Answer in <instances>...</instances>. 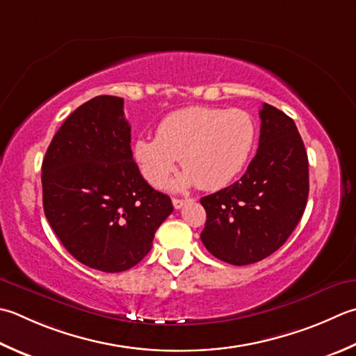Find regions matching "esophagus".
Returning <instances> with one entry per match:
<instances>
[{
    "mask_svg": "<svg viewBox=\"0 0 356 356\" xmlns=\"http://www.w3.org/2000/svg\"><path fill=\"white\" fill-rule=\"evenodd\" d=\"M185 202H186V199H177V197H174V199H172V207L176 208V210H179V208H182V207L185 205Z\"/></svg>",
    "mask_w": 356,
    "mask_h": 356,
    "instance_id": "obj_1",
    "label": "esophagus"
}]
</instances>
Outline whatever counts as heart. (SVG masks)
I'll return each mask as SVG.
<instances>
[{
	"label": "heart",
	"instance_id": "obj_1",
	"mask_svg": "<svg viewBox=\"0 0 356 356\" xmlns=\"http://www.w3.org/2000/svg\"><path fill=\"white\" fill-rule=\"evenodd\" d=\"M254 142L256 124L245 111L191 106L162 118L156 137H138L132 154L152 186H163L180 159L185 171L172 188L219 190L242 171Z\"/></svg>",
	"mask_w": 356,
	"mask_h": 356
}]
</instances>
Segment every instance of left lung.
I'll return each instance as SVG.
<instances>
[{
    "mask_svg": "<svg viewBox=\"0 0 356 356\" xmlns=\"http://www.w3.org/2000/svg\"><path fill=\"white\" fill-rule=\"evenodd\" d=\"M259 117V148L245 174L200 199L207 211L202 243L232 266H248L275 253L307 205L309 159L295 122L267 103Z\"/></svg>",
    "mask_w": 356,
    "mask_h": 356,
    "instance_id": "obj_1",
    "label": "left lung"
}]
</instances>
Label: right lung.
<instances>
[{
  "mask_svg": "<svg viewBox=\"0 0 356 356\" xmlns=\"http://www.w3.org/2000/svg\"><path fill=\"white\" fill-rule=\"evenodd\" d=\"M41 170L49 224L90 268L134 267L172 213L170 196L148 185L132 159L120 97L99 95L76 108L54 136Z\"/></svg>",
  "mask_w": 356,
  "mask_h": 356,
  "instance_id": "obj_1",
  "label": "right lung"
}]
</instances>
